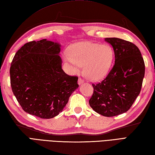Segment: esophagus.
I'll list each match as a JSON object with an SVG mask.
<instances>
[{
  "instance_id": "esophagus-1",
  "label": "esophagus",
  "mask_w": 155,
  "mask_h": 155,
  "mask_svg": "<svg viewBox=\"0 0 155 155\" xmlns=\"http://www.w3.org/2000/svg\"><path fill=\"white\" fill-rule=\"evenodd\" d=\"M78 84H83L84 81V80L83 79V78H81V77H79V78H78Z\"/></svg>"
}]
</instances>
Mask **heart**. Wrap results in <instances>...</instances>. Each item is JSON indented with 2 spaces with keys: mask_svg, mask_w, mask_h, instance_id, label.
<instances>
[{
  "mask_svg": "<svg viewBox=\"0 0 155 155\" xmlns=\"http://www.w3.org/2000/svg\"><path fill=\"white\" fill-rule=\"evenodd\" d=\"M63 57L72 71L77 72L84 67L85 77L97 81L103 79L110 69L114 51L109 45L83 42L72 45Z\"/></svg>",
  "mask_w": 155,
  "mask_h": 155,
  "instance_id": "obj_1",
  "label": "heart"
}]
</instances>
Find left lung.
<instances>
[{
	"label": "left lung",
	"mask_w": 155,
	"mask_h": 155,
	"mask_svg": "<svg viewBox=\"0 0 155 155\" xmlns=\"http://www.w3.org/2000/svg\"><path fill=\"white\" fill-rule=\"evenodd\" d=\"M105 41L113 46L114 64L106 78L92 84L89 104L97 113L110 117L130 109L140 92L145 66L139 48L132 42L118 38Z\"/></svg>",
	"instance_id": "1"
}]
</instances>
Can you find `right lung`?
<instances>
[{
    "mask_svg": "<svg viewBox=\"0 0 155 155\" xmlns=\"http://www.w3.org/2000/svg\"><path fill=\"white\" fill-rule=\"evenodd\" d=\"M60 45L42 39L16 52L10 68L12 93L26 113L41 118L61 113L78 87L77 76L62 69Z\"/></svg>",
    "mask_w": 155,
    "mask_h": 155,
    "instance_id": "right-lung-1",
    "label": "right lung"
}]
</instances>
